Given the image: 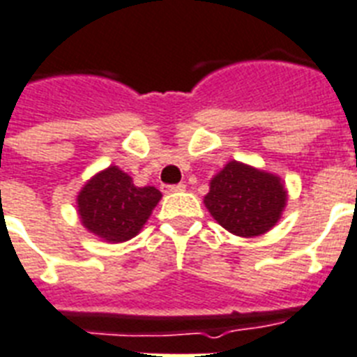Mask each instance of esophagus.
<instances>
[{"mask_svg":"<svg viewBox=\"0 0 357 357\" xmlns=\"http://www.w3.org/2000/svg\"><path fill=\"white\" fill-rule=\"evenodd\" d=\"M165 188V192H181V190H185V183H178V185H167Z\"/></svg>","mask_w":357,"mask_h":357,"instance_id":"34e87169","label":"esophagus"}]
</instances>
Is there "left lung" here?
Instances as JSON below:
<instances>
[{"label":"left lung","instance_id":"8db88e82","mask_svg":"<svg viewBox=\"0 0 357 357\" xmlns=\"http://www.w3.org/2000/svg\"><path fill=\"white\" fill-rule=\"evenodd\" d=\"M204 204L229 233L253 238L277 225L288 204V190L277 174L233 159L211 178Z\"/></svg>","mask_w":357,"mask_h":357}]
</instances>
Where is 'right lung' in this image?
<instances>
[{
	"mask_svg": "<svg viewBox=\"0 0 357 357\" xmlns=\"http://www.w3.org/2000/svg\"><path fill=\"white\" fill-rule=\"evenodd\" d=\"M163 194L155 187H137L132 176L109 165L89 178L77 196L78 218L97 238L121 244L137 236Z\"/></svg>",
	"mask_w": 357,
	"mask_h": 357,
	"instance_id": "right-lung-1",
	"label": "right lung"
}]
</instances>
